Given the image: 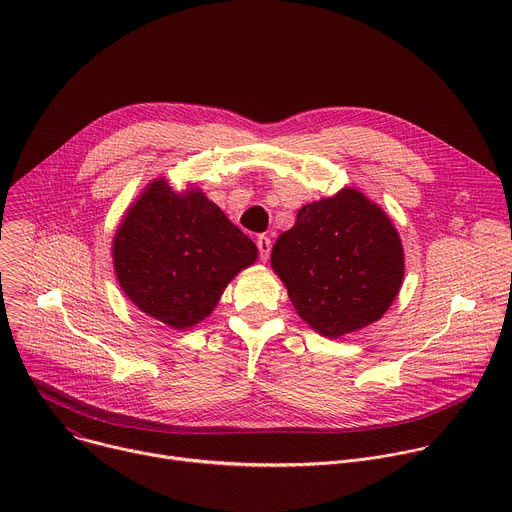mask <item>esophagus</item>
<instances>
[{
	"mask_svg": "<svg viewBox=\"0 0 512 512\" xmlns=\"http://www.w3.org/2000/svg\"><path fill=\"white\" fill-rule=\"evenodd\" d=\"M257 249H259L261 261H267V257H269V253H271V239L265 237V235H259V237H257Z\"/></svg>",
	"mask_w": 512,
	"mask_h": 512,
	"instance_id": "obj_1",
	"label": "esophagus"
}]
</instances>
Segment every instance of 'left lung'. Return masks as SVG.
<instances>
[{
    "mask_svg": "<svg viewBox=\"0 0 512 512\" xmlns=\"http://www.w3.org/2000/svg\"><path fill=\"white\" fill-rule=\"evenodd\" d=\"M403 263L389 216L354 188L302 206L271 251L291 304L328 338L377 322L399 294Z\"/></svg>",
    "mask_w": 512,
    "mask_h": 512,
    "instance_id": "obj_1",
    "label": "left lung"
}]
</instances>
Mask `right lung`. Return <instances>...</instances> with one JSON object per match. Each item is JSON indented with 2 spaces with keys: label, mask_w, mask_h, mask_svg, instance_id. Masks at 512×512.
<instances>
[{
  "label": "right lung",
  "mask_w": 512,
  "mask_h": 512,
  "mask_svg": "<svg viewBox=\"0 0 512 512\" xmlns=\"http://www.w3.org/2000/svg\"><path fill=\"white\" fill-rule=\"evenodd\" d=\"M257 259L255 243L198 190L152 182L113 241L115 273L148 316L184 330L204 320L229 281Z\"/></svg>",
  "instance_id": "add662e5"
}]
</instances>
